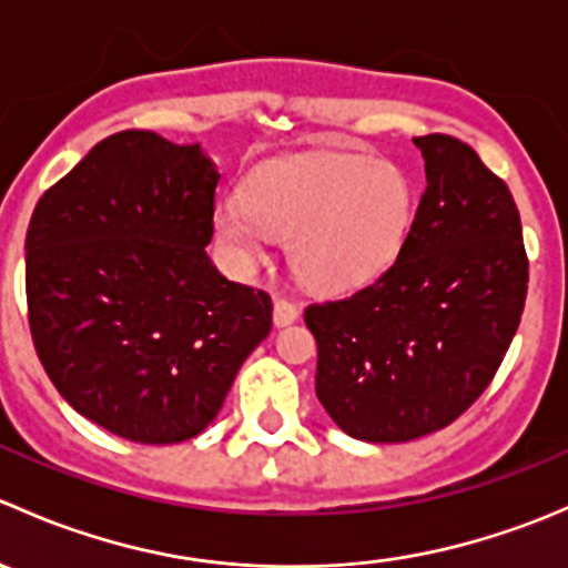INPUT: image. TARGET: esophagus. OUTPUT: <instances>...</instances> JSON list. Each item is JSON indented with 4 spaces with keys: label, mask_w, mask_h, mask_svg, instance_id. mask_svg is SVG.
Wrapping results in <instances>:
<instances>
[{
    "label": "esophagus",
    "mask_w": 568,
    "mask_h": 568,
    "mask_svg": "<svg viewBox=\"0 0 568 568\" xmlns=\"http://www.w3.org/2000/svg\"><path fill=\"white\" fill-rule=\"evenodd\" d=\"M296 318H300V305L291 300H283V296H277V300H274V324L288 326V324H294Z\"/></svg>",
    "instance_id": "34e87169"
}]
</instances>
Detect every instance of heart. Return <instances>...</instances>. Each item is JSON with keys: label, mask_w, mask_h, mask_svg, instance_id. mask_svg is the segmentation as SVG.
Returning <instances> with one entry per match:
<instances>
[{"label": "heart", "mask_w": 568, "mask_h": 568, "mask_svg": "<svg viewBox=\"0 0 568 568\" xmlns=\"http://www.w3.org/2000/svg\"><path fill=\"white\" fill-rule=\"evenodd\" d=\"M412 214L415 192L398 164L363 153H311L252 170L242 203L216 209L214 231L242 263L261 261L268 236L288 239L296 277L341 294L390 266Z\"/></svg>", "instance_id": "b5f03b06"}]
</instances>
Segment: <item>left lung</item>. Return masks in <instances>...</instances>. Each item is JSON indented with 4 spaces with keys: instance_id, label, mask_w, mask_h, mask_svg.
I'll return each mask as SVG.
<instances>
[{
    "instance_id": "8db88e82",
    "label": "left lung",
    "mask_w": 568,
    "mask_h": 568,
    "mask_svg": "<svg viewBox=\"0 0 568 568\" xmlns=\"http://www.w3.org/2000/svg\"><path fill=\"white\" fill-rule=\"evenodd\" d=\"M415 145L426 192L395 263L346 300L305 311L318 400L363 443H409L464 415L495 379L528 296L506 181L456 136Z\"/></svg>"
}]
</instances>
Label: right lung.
Listing matches in <instances>:
<instances>
[{"label":"right lung","mask_w":568,"mask_h":568,"mask_svg":"<svg viewBox=\"0 0 568 568\" xmlns=\"http://www.w3.org/2000/svg\"><path fill=\"white\" fill-rule=\"evenodd\" d=\"M220 173L153 131L101 140L38 200L27 313L62 398L142 445L192 439L272 329V296L209 261Z\"/></svg>","instance_id":"right-lung-1"}]
</instances>
